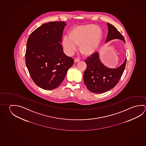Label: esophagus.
<instances>
[{
	"label": "esophagus",
	"instance_id": "esophagus-1",
	"mask_svg": "<svg viewBox=\"0 0 146 146\" xmlns=\"http://www.w3.org/2000/svg\"><path fill=\"white\" fill-rule=\"evenodd\" d=\"M79 61H80V59L78 58H76L74 59V62H78Z\"/></svg>",
	"mask_w": 146,
	"mask_h": 146
}]
</instances>
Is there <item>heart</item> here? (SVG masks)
Segmentation results:
<instances>
[{"label":"heart","instance_id":"b5f03b06","mask_svg":"<svg viewBox=\"0 0 146 146\" xmlns=\"http://www.w3.org/2000/svg\"><path fill=\"white\" fill-rule=\"evenodd\" d=\"M102 32L94 25L79 26L73 30L70 35L64 36L63 45L67 54H74L80 45V50L84 54L94 53L99 46Z\"/></svg>","mask_w":146,"mask_h":146}]
</instances>
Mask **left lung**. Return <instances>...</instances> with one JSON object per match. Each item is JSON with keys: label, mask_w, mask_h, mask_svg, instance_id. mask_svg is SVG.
I'll list each match as a JSON object with an SVG mask.
<instances>
[{"label": "left lung", "mask_w": 146, "mask_h": 146, "mask_svg": "<svg viewBox=\"0 0 146 146\" xmlns=\"http://www.w3.org/2000/svg\"><path fill=\"white\" fill-rule=\"evenodd\" d=\"M108 33L106 42L118 39L125 42V39L114 26L107 23ZM125 62L119 67L111 69L106 67L100 60L99 53L95 52L85 60L87 68L84 74V80L88 89L95 93L107 92L115 87L123 75L126 64Z\"/></svg>", "instance_id": "8db88e82"}]
</instances>
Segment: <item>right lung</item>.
<instances>
[{"label": "right lung", "instance_id": "obj_1", "mask_svg": "<svg viewBox=\"0 0 146 146\" xmlns=\"http://www.w3.org/2000/svg\"><path fill=\"white\" fill-rule=\"evenodd\" d=\"M64 21L44 23L29 37L26 64L35 84L42 89L53 90L62 83L73 59L63 51L61 43Z\"/></svg>", "mask_w": 146, "mask_h": 146}]
</instances>
